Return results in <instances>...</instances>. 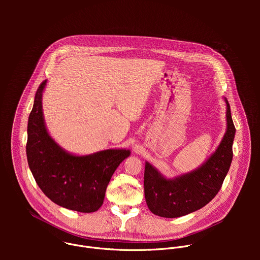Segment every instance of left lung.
<instances>
[{
    "mask_svg": "<svg viewBox=\"0 0 260 260\" xmlns=\"http://www.w3.org/2000/svg\"><path fill=\"white\" fill-rule=\"evenodd\" d=\"M226 103L228 127L216 151L199 169L166 179L149 162L145 165L144 190L149 210L160 217L177 218L205 207L220 190L233 160L236 127Z\"/></svg>",
    "mask_w": 260,
    "mask_h": 260,
    "instance_id": "left-lung-1",
    "label": "left lung"
}]
</instances>
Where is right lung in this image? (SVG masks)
Wrapping results in <instances>:
<instances>
[{
	"instance_id": "right-lung-1",
	"label": "right lung",
	"mask_w": 260,
	"mask_h": 260,
	"mask_svg": "<svg viewBox=\"0 0 260 260\" xmlns=\"http://www.w3.org/2000/svg\"><path fill=\"white\" fill-rule=\"evenodd\" d=\"M46 83L44 80L37 89L28 116V167L40 189L53 203L77 212H95L103 205L111 177L131 151L108 149L84 156L66 152L45 126L42 93Z\"/></svg>"
}]
</instances>
